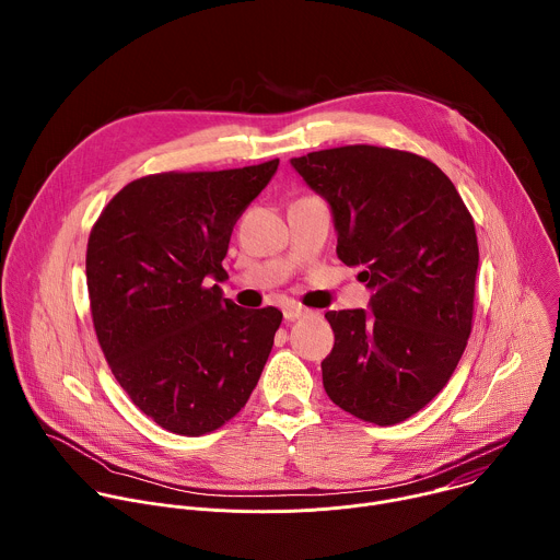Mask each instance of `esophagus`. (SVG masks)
Segmentation results:
<instances>
[{
	"label": "esophagus",
	"mask_w": 560,
	"mask_h": 560,
	"mask_svg": "<svg viewBox=\"0 0 560 560\" xmlns=\"http://www.w3.org/2000/svg\"><path fill=\"white\" fill-rule=\"evenodd\" d=\"M305 314H307V310L301 307V305H296V303H288V305L283 307L285 322H294V318H301V316H305Z\"/></svg>",
	"instance_id": "esophagus-1"
}]
</instances>
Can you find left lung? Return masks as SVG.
Returning <instances> with one entry per match:
<instances>
[{
    "label": "left lung",
    "mask_w": 560,
    "mask_h": 560,
    "mask_svg": "<svg viewBox=\"0 0 560 560\" xmlns=\"http://www.w3.org/2000/svg\"><path fill=\"white\" fill-rule=\"evenodd\" d=\"M335 214L337 255L361 266L370 310H330L335 348L324 387L352 417L394 425L447 385L471 332L478 244L474 219L430 159L341 145L292 159Z\"/></svg>",
    "instance_id": "1"
}]
</instances>
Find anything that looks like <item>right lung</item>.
<instances>
[{
	"label": "right lung",
	"instance_id": "1",
	"mask_svg": "<svg viewBox=\"0 0 560 560\" xmlns=\"http://www.w3.org/2000/svg\"><path fill=\"white\" fill-rule=\"evenodd\" d=\"M279 159L130 182L102 210L86 250L100 348L130 401L182 436L219 430L264 372L283 314L223 299L221 266L236 219Z\"/></svg>",
	"mask_w": 560,
	"mask_h": 560
}]
</instances>
